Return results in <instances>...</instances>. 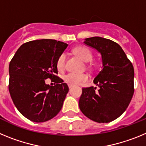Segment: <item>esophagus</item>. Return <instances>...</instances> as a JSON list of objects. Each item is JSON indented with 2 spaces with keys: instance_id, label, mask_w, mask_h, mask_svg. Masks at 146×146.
<instances>
[{
  "instance_id": "esophagus-1",
  "label": "esophagus",
  "mask_w": 146,
  "mask_h": 146,
  "mask_svg": "<svg viewBox=\"0 0 146 146\" xmlns=\"http://www.w3.org/2000/svg\"><path fill=\"white\" fill-rule=\"evenodd\" d=\"M72 87H73V86H72V85H69V88H72Z\"/></svg>"
}]
</instances>
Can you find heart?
I'll use <instances>...</instances> for the list:
<instances>
[{"instance_id": "obj_1", "label": "heart", "mask_w": 146, "mask_h": 146, "mask_svg": "<svg viewBox=\"0 0 146 146\" xmlns=\"http://www.w3.org/2000/svg\"><path fill=\"white\" fill-rule=\"evenodd\" d=\"M73 52L77 55L81 60L84 62L91 61L93 58V54L88 48L83 46H78L73 49ZM66 55L65 53H61L58 56L56 62L57 68L59 71H63L65 68ZM88 79V76L86 74H77L70 72L64 76V82L72 86L79 85L83 82H86Z\"/></svg>"}]
</instances>
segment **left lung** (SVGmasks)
<instances>
[{
	"mask_svg": "<svg viewBox=\"0 0 146 146\" xmlns=\"http://www.w3.org/2000/svg\"><path fill=\"white\" fill-rule=\"evenodd\" d=\"M84 43L100 52L102 67L94 78L93 86L82 88L79 100L82 113L98 123H109L128 108L134 94V67L118 44L94 36Z\"/></svg>",
	"mask_w": 146,
	"mask_h": 146,
	"instance_id": "8db88e82",
	"label": "left lung"
}]
</instances>
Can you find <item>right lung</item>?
Masks as SVG:
<instances>
[{"instance_id":"right-lung-1","label":"right lung","mask_w":146,"mask_h":146,"mask_svg":"<svg viewBox=\"0 0 146 146\" xmlns=\"http://www.w3.org/2000/svg\"><path fill=\"white\" fill-rule=\"evenodd\" d=\"M68 44L54 39H40L20 46L10 61L9 91L17 109L30 121L52 119L61 110L69 87L56 76V62ZM50 78L56 85L45 83Z\"/></svg>"}]
</instances>
